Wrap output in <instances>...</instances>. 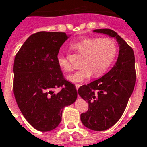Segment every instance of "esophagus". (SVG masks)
<instances>
[{"label": "esophagus", "instance_id": "1", "mask_svg": "<svg viewBox=\"0 0 147 147\" xmlns=\"http://www.w3.org/2000/svg\"><path fill=\"white\" fill-rule=\"evenodd\" d=\"M80 86H81L80 84H76V88L77 90H78V89L80 88Z\"/></svg>", "mask_w": 147, "mask_h": 147}]
</instances>
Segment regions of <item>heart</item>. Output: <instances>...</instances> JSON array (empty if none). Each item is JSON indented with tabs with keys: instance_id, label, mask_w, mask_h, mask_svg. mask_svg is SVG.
I'll return each instance as SVG.
<instances>
[{
	"instance_id": "heart-1",
	"label": "heart",
	"mask_w": 147,
	"mask_h": 147,
	"mask_svg": "<svg viewBox=\"0 0 147 147\" xmlns=\"http://www.w3.org/2000/svg\"><path fill=\"white\" fill-rule=\"evenodd\" d=\"M71 47L83 55L81 61L82 67L67 76V80L72 83H80L94 76H102L108 70L117 55V43L113 39L104 38H86L73 42ZM57 63L61 69L69 72L72 67L65 56L59 54Z\"/></svg>"
}]
</instances>
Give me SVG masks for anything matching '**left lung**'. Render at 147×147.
<instances>
[{"mask_svg":"<svg viewBox=\"0 0 147 147\" xmlns=\"http://www.w3.org/2000/svg\"><path fill=\"white\" fill-rule=\"evenodd\" d=\"M94 31L116 38L120 45L118 59L108 73L78 90L89 105L87 112L80 116L82 123L89 129L101 131L113 126L122 117L135 87L136 72L132 48L117 32L110 29Z\"/></svg>","mask_w":147,"mask_h":147,"instance_id":"1","label":"left lung"}]
</instances>
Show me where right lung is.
Listing matches in <instances>:
<instances>
[{
    "mask_svg": "<svg viewBox=\"0 0 147 147\" xmlns=\"http://www.w3.org/2000/svg\"><path fill=\"white\" fill-rule=\"evenodd\" d=\"M67 39L64 32L39 31L27 39L15 57V98L25 119L40 131L57 127L63 109L77 98L76 86L64 79L57 63Z\"/></svg>",
    "mask_w": 147,
    "mask_h": 147,
    "instance_id": "add662e5",
    "label": "right lung"
}]
</instances>
